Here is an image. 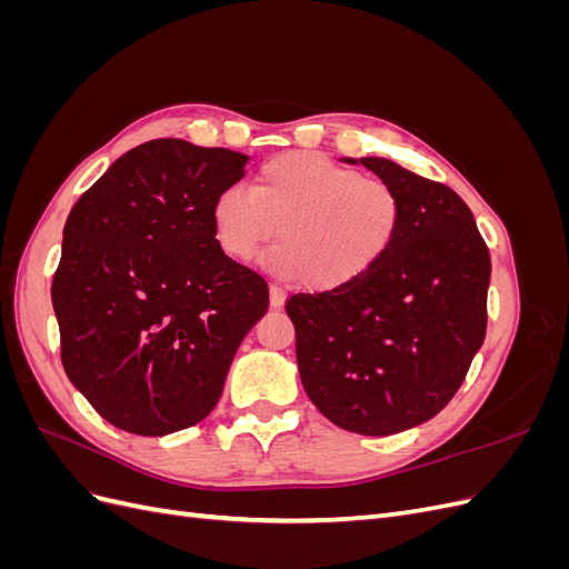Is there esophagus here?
<instances>
[{
    "label": "esophagus",
    "instance_id": "34e87169",
    "mask_svg": "<svg viewBox=\"0 0 569 569\" xmlns=\"http://www.w3.org/2000/svg\"><path fill=\"white\" fill-rule=\"evenodd\" d=\"M284 301H287L284 289L278 287V284H272V287H270V306H272V308H282Z\"/></svg>",
    "mask_w": 569,
    "mask_h": 569
}]
</instances>
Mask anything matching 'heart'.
Masks as SVG:
<instances>
[{
  "instance_id": "heart-1",
  "label": "heart",
  "mask_w": 569,
  "mask_h": 569,
  "mask_svg": "<svg viewBox=\"0 0 569 569\" xmlns=\"http://www.w3.org/2000/svg\"><path fill=\"white\" fill-rule=\"evenodd\" d=\"M403 226V199L391 182L358 176L313 151L268 159L251 192L228 187L213 201L220 247L251 261L278 232L270 263L313 291L358 282L391 251Z\"/></svg>"
}]
</instances>
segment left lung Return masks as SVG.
<instances>
[{
	"label": "left lung",
	"instance_id": "obj_1",
	"mask_svg": "<svg viewBox=\"0 0 569 569\" xmlns=\"http://www.w3.org/2000/svg\"><path fill=\"white\" fill-rule=\"evenodd\" d=\"M347 161L399 189V239L358 282L284 308L308 399L341 429L387 437L435 418L460 389L487 335L491 256L451 187L389 159Z\"/></svg>",
	"mask_w": 569,
	"mask_h": 569
}]
</instances>
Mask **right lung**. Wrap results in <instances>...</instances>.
Wrapping results in <instances>:
<instances>
[{
    "mask_svg": "<svg viewBox=\"0 0 569 569\" xmlns=\"http://www.w3.org/2000/svg\"><path fill=\"white\" fill-rule=\"evenodd\" d=\"M247 153L151 140L68 213L51 282L61 363L101 418L163 437L203 420L268 311V282L220 249L213 201Z\"/></svg>",
    "mask_w": 569,
    "mask_h": 569,
    "instance_id": "right-lung-1",
    "label": "right lung"
}]
</instances>
